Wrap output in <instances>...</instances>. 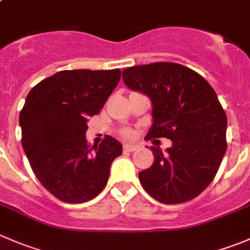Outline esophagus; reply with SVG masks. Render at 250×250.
Returning <instances> with one entry per match:
<instances>
[{
	"label": "esophagus",
	"mask_w": 250,
	"mask_h": 250,
	"mask_svg": "<svg viewBox=\"0 0 250 250\" xmlns=\"http://www.w3.org/2000/svg\"><path fill=\"white\" fill-rule=\"evenodd\" d=\"M137 148L138 147L135 145H128V144L123 145V151H125V152H133V151H135Z\"/></svg>",
	"instance_id": "obj_1"
}]
</instances>
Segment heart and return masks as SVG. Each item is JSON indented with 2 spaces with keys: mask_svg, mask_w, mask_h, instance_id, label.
Here are the masks:
<instances>
[{
  "mask_svg": "<svg viewBox=\"0 0 250 250\" xmlns=\"http://www.w3.org/2000/svg\"><path fill=\"white\" fill-rule=\"evenodd\" d=\"M120 133L123 138H127V139L128 138H132V132L129 129H122Z\"/></svg>",
  "mask_w": 250,
  "mask_h": 250,
  "instance_id": "obj_1",
  "label": "heart"
}]
</instances>
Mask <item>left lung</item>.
Returning <instances> with one entry per match:
<instances>
[{"mask_svg": "<svg viewBox=\"0 0 250 250\" xmlns=\"http://www.w3.org/2000/svg\"><path fill=\"white\" fill-rule=\"evenodd\" d=\"M129 89L152 104L148 138H167L162 152L152 146V166L139 173L146 192L158 202L192 200L211 183L226 152L228 118L216 93L193 70L175 62H153L122 72Z\"/></svg>", "mask_w": 250, "mask_h": 250, "instance_id": "left-lung-1", "label": "left lung"}]
</instances>
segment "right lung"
Here are the masks:
<instances>
[{
    "mask_svg": "<svg viewBox=\"0 0 250 250\" xmlns=\"http://www.w3.org/2000/svg\"><path fill=\"white\" fill-rule=\"evenodd\" d=\"M121 71L64 70L37 83L20 111L21 145L32 172L58 200L83 203L105 188L110 167L122 155L107 135L87 144L88 118L98 115L120 82Z\"/></svg>",
    "mask_w": 250,
    "mask_h": 250,
    "instance_id": "obj_1",
    "label": "right lung"
}]
</instances>
